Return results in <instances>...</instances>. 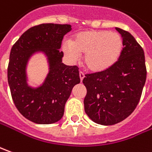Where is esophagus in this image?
<instances>
[{"mask_svg": "<svg viewBox=\"0 0 152 152\" xmlns=\"http://www.w3.org/2000/svg\"><path fill=\"white\" fill-rule=\"evenodd\" d=\"M79 76H80L81 81H82V80H83V79H84V77H85V74H84L82 71H80V73H79Z\"/></svg>", "mask_w": 152, "mask_h": 152, "instance_id": "obj_1", "label": "esophagus"}]
</instances>
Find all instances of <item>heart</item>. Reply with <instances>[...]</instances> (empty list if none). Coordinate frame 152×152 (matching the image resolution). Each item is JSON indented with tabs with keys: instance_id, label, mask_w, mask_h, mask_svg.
<instances>
[{
	"instance_id": "1",
	"label": "heart",
	"mask_w": 152,
	"mask_h": 152,
	"mask_svg": "<svg viewBox=\"0 0 152 152\" xmlns=\"http://www.w3.org/2000/svg\"><path fill=\"white\" fill-rule=\"evenodd\" d=\"M124 48L122 37L107 31H87L77 34L71 42H65L62 49L71 60L84 55V64L93 72L106 71L119 59Z\"/></svg>"
}]
</instances>
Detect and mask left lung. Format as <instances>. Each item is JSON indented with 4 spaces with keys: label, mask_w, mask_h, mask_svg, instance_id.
<instances>
[{
    "label": "left lung",
    "mask_w": 152,
    "mask_h": 152,
    "mask_svg": "<svg viewBox=\"0 0 152 152\" xmlns=\"http://www.w3.org/2000/svg\"><path fill=\"white\" fill-rule=\"evenodd\" d=\"M123 39L118 60L106 71L86 74L84 107L95 123L113 125L129 117L139 103L146 80L144 50L131 34L116 28Z\"/></svg>",
    "instance_id": "8db88e82"
}]
</instances>
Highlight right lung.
<instances>
[{
    "label": "right lung",
    "mask_w": 152,
    "mask_h": 152,
    "mask_svg": "<svg viewBox=\"0 0 152 152\" xmlns=\"http://www.w3.org/2000/svg\"><path fill=\"white\" fill-rule=\"evenodd\" d=\"M71 30L70 24L43 23L28 29L11 50L7 69L8 84L15 106L28 120L40 124L59 121L72 88L80 83L79 68L62 63L60 51L64 36ZM43 52L49 63V73L41 86L27 84L29 59Z\"/></svg>",
    "instance_id": "add662e5"
}]
</instances>
